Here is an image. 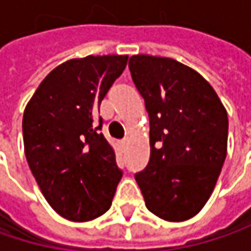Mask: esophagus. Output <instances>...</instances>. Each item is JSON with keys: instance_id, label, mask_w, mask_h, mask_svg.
Wrapping results in <instances>:
<instances>
[{"instance_id": "1", "label": "esophagus", "mask_w": 251, "mask_h": 251, "mask_svg": "<svg viewBox=\"0 0 251 251\" xmlns=\"http://www.w3.org/2000/svg\"><path fill=\"white\" fill-rule=\"evenodd\" d=\"M126 141H127V139H126V138H125V139H124V141H122V142H124V144H125Z\"/></svg>"}]
</instances>
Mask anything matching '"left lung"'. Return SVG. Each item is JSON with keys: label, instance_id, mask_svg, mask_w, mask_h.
<instances>
[{"label": "left lung", "instance_id": "1", "mask_svg": "<svg viewBox=\"0 0 251 251\" xmlns=\"http://www.w3.org/2000/svg\"><path fill=\"white\" fill-rule=\"evenodd\" d=\"M129 71L150 116L151 155L135 180L152 214L186 221L208 202L226 161V110L203 76L172 58L133 55Z\"/></svg>", "mask_w": 251, "mask_h": 251}]
</instances>
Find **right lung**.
<instances>
[{
    "label": "right lung",
    "instance_id": "obj_1",
    "mask_svg": "<svg viewBox=\"0 0 251 251\" xmlns=\"http://www.w3.org/2000/svg\"><path fill=\"white\" fill-rule=\"evenodd\" d=\"M127 55L85 56L56 67L27 103L23 139L28 167L49 205L84 223L112 205L122 170L103 136L100 103Z\"/></svg>",
    "mask_w": 251,
    "mask_h": 251
}]
</instances>
